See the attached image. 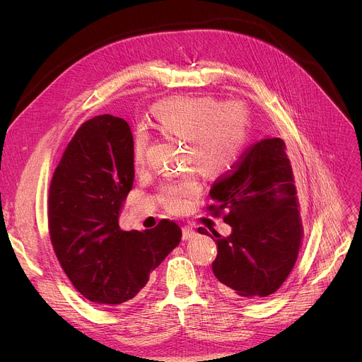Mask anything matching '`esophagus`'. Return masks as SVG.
Instances as JSON below:
<instances>
[{"mask_svg":"<svg viewBox=\"0 0 362 362\" xmlns=\"http://www.w3.org/2000/svg\"><path fill=\"white\" fill-rule=\"evenodd\" d=\"M194 237H196V230L193 228H189V226L182 228V240L184 241H188V240L194 238Z\"/></svg>","mask_w":362,"mask_h":362,"instance_id":"34e87169","label":"esophagus"}]
</instances>
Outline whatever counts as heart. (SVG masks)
Listing matches in <instances>:
<instances>
[{
    "label": "heart",
    "instance_id": "1",
    "mask_svg": "<svg viewBox=\"0 0 362 362\" xmlns=\"http://www.w3.org/2000/svg\"><path fill=\"white\" fill-rule=\"evenodd\" d=\"M153 124L162 133L187 141V159L203 174H221L237 160L247 139L248 115L241 103L222 105L209 96H177L159 102L152 112ZM148 144L146 132L134 140V160L143 163ZM194 180L165 187L163 199L169 209H180L184 200L197 193Z\"/></svg>",
    "mask_w": 362,
    "mask_h": 362
}]
</instances>
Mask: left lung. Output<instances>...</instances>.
I'll use <instances>...</instances> for the list:
<instances>
[{"instance_id": "obj_1", "label": "left lung", "mask_w": 362, "mask_h": 362, "mask_svg": "<svg viewBox=\"0 0 362 362\" xmlns=\"http://www.w3.org/2000/svg\"><path fill=\"white\" fill-rule=\"evenodd\" d=\"M233 169L210 188L215 214L226 211L228 237L214 229L219 288L233 296L263 298L291 273L303 237L296 189L282 139L266 136L248 147ZM203 235L211 234L199 228Z\"/></svg>"}]
</instances>
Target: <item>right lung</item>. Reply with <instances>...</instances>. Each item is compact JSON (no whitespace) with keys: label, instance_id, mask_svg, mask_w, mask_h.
I'll list each match as a JSON object with an SVG mask.
<instances>
[{"label":"right lung","instance_id":"1","mask_svg":"<svg viewBox=\"0 0 362 362\" xmlns=\"http://www.w3.org/2000/svg\"><path fill=\"white\" fill-rule=\"evenodd\" d=\"M134 181L129 122L99 115L84 122L64 152L49 187L48 223L57 259L74 288L106 307L129 301L181 241L180 226L121 230Z\"/></svg>","mask_w":362,"mask_h":362}]
</instances>
